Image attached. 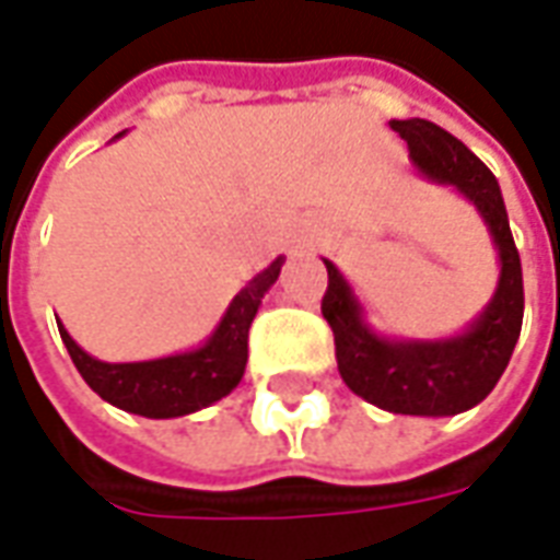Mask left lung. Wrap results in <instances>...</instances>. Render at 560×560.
Here are the masks:
<instances>
[{
	"label": "left lung",
	"instance_id": "1",
	"mask_svg": "<svg viewBox=\"0 0 560 560\" xmlns=\"http://www.w3.org/2000/svg\"><path fill=\"white\" fill-rule=\"evenodd\" d=\"M413 164L438 183L456 185L477 203L501 255V281L480 320L450 341H387L360 320L348 281L329 260L320 312L332 327L339 375L360 399L389 413L450 417L482 401L504 375L522 329V260L510 233L504 197L492 171L458 138L429 119H393Z\"/></svg>",
	"mask_w": 560,
	"mask_h": 560
}]
</instances>
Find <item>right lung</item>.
I'll return each mask as SVG.
<instances>
[{
  "label": "right lung",
  "mask_w": 560,
  "mask_h": 560,
  "mask_svg": "<svg viewBox=\"0 0 560 560\" xmlns=\"http://www.w3.org/2000/svg\"><path fill=\"white\" fill-rule=\"evenodd\" d=\"M279 272L281 257L233 296L231 308L219 329L212 332V339L191 353L149 360V363H102L92 360L86 351H80L62 324H59V336L66 341L83 381L104 401L152 420L183 417L224 399L240 384L248 360V327L255 320L264 293L279 279Z\"/></svg>",
  "instance_id": "1"
}]
</instances>
